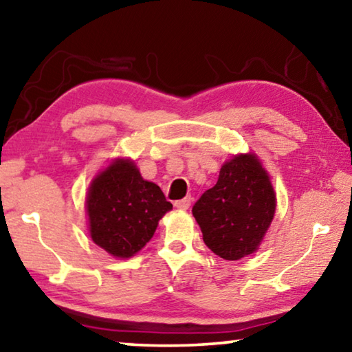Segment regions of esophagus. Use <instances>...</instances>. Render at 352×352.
Segmentation results:
<instances>
[{
    "label": "esophagus",
    "mask_w": 352,
    "mask_h": 352,
    "mask_svg": "<svg viewBox=\"0 0 352 352\" xmlns=\"http://www.w3.org/2000/svg\"><path fill=\"white\" fill-rule=\"evenodd\" d=\"M190 203H192L190 198H184V199H179V201L175 203V208L181 209V210H186V209L190 208Z\"/></svg>",
    "instance_id": "1"
}]
</instances>
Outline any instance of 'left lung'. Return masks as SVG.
<instances>
[{
  "label": "left lung",
  "mask_w": 352,
  "mask_h": 352,
  "mask_svg": "<svg viewBox=\"0 0 352 352\" xmlns=\"http://www.w3.org/2000/svg\"><path fill=\"white\" fill-rule=\"evenodd\" d=\"M275 192L255 154L225 162L219 181L195 203L192 214L215 255L236 261L258 250L275 214Z\"/></svg>",
  "instance_id": "obj_1"
}]
</instances>
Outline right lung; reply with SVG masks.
I'll return each mask as SVG.
<instances>
[{
  "mask_svg": "<svg viewBox=\"0 0 352 352\" xmlns=\"http://www.w3.org/2000/svg\"><path fill=\"white\" fill-rule=\"evenodd\" d=\"M171 209L157 184L144 181L131 159L113 160L94 177L86 197L91 239L115 258L142 250Z\"/></svg>",
  "mask_w": 352,
  "mask_h": 352,
  "instance_id": "right-lung-1",
  "label": "right lung"
}]
</instances>
